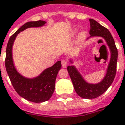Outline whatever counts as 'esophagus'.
<instances>
[{
  "label": "esophagus",
  "instance_id": "obj_1",
  "mask_svg": "<svg viewBox=\"0 0 125 125\" xmlns=\"http://www.w3.org/2000/svg\"><path fill=\"white\" fill-rule=\"evenodd\" d=\"M67 64L68 62L66 60H63L62 61V67L63 68H65L66 67H67Z\"/></svg>",
  "mask_w": 125,
  "mask_h": 125
}]
</instances>
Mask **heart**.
<instances>
[{
    "mask_svg": "<svg viewBox=\"0 0 125 125\" xmlns=\"http://www.w3.org/2000/svg\"><path fill=\"white\" fill-rule=\"evenodd\" d=\"M86 36V32L85 31H82L80 34V38H85Z\"/></svg>",
    "mask_w": 125,
    "mask_h": 125,
    "instance_id": "1",
    "label": "heart"
}]
</instances>
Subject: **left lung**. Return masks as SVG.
<instances>
[{
  "label": "left lung",
  "instance_id": "left-lung-1",
  "mask_svg": "<svg viewBox=\"0 0 125 125\" xmlns=\"http://www.w3.org/2000/svg\"><path fill=\"white\" fill-rule=\"evenodd\" d=\"M89 21L91 23V29L89 31L91 37H103L106 40L111 52V57L106 75L99 83L91 84L87 83L83 80L74 66L69 65L67 67V71L77 94L85 99H94L103 94L111 85L114 80L117 68V49L110 31L96 20L89 19ZM71 62H72L71 61Z\"/></svg>",
  "mask_w": 125,
  "mask_h": 125
}]
</instances>
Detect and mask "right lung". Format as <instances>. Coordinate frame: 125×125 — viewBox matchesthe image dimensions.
Segmentation results:
<instances>
[{"label": "right lung", "instance_id": "add662e5", "mask_svg": "<svg viewBox=\"0 0 125 125\" xmlns=\"http://www.w3.org/2000/svg\"><path fill=\"white\" fill-rule=\"evenodd\" d=\"M46 22L43 20L29 22L20 27L10 37L6 47L5 66L6 71L16 92L24 99L34 103L47 101L52 96L55 87L56 76L62 67L61 61L44 70L38 77L26 78L20 75L15 69L12 58V47L17 34L29 27H40Z\"/></svg>", "mask_w": 125, "mask_h": 125}]
</instances>
